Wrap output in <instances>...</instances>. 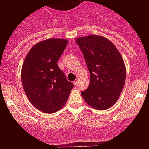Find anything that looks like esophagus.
Returning <instances> with one entry per match:
<instances>
[{
    "label": "esophagus",
    "instance_id": "esophagus-1",
    "mask_svg": "<svg viewBox=\"0 0 149 149\" xmlns=\"http://www.w3.org/2000/svg\"><path fill=\"white\" fill-rule=\"evenodd\" d=\"M73 84H74V86H77V84H78V81H74L73 82Z\"/></svg>",
    "mask_w": 149,
    "mask_h": 149
}]
</instances>
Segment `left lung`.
Here are the masks:
<instances>
[{
    "instance_id": "8db88e82",
    "label": "left lung",
    "mask_w": 149,
    "mask_h": 149,
    "mask_svg": "<svg viewBox=\"0 0 149 149\" xmlns=\"http://www.w3.org/2000/svg\"><path fill=\"white\" fill-rule=\"evenodd\" d=\"M90 74V83L81 95L86 103L97 110L110 108L119 98L126 70L123 59L106 38L91 35L76 39Z\"/></svg>"
}]
</instances>
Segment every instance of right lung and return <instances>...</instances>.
Returning <instances> with one entry per match:
<instances>
[{
	"label": "right lung",
	"instance_id": "1",
	"mask_svg": "<svg viewBox=\"0 0 149 149\" xmlns=\"http://www.w3.org/2000/svg\"><path fill=\"white\" fill-rule=\"evenodd\" d=\"M67 44L68 41L62 39L40 42L30 49L22 65V85L27 98L46 113L62 108L74 87L57 65Z\"/></svg>",
	"mask_w": 149,
	"mask_h": 149
}]
</instances>
